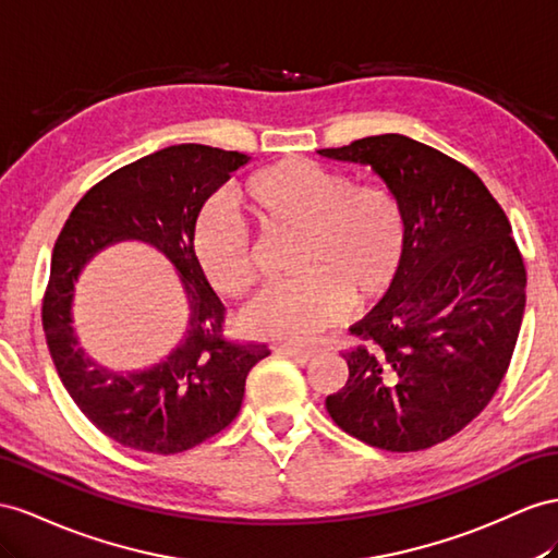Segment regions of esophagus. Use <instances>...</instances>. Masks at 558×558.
Listing matches in <instances>:
<instances>
[{"instance_id": "esophagus-1", "label": "esophagus", "mask_w": 558, "mask_h": 558, "mask_svg": "<svg viewBox=\"0 0 558 558\" xmlns=\"http://www.w3.org/2000/svg\"><path fill=\"white\" fill-rule=\"evenodd\" d=\"M280 351L284 355H290V359L296 363H308L313 355H316V351L313 349H296V347H280Z\"/></svg>"}]
</instances>
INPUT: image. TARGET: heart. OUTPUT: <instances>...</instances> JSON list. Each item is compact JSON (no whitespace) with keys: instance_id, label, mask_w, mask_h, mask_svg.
<instances>
[{"instance_id":"1","label":"heart","mask_w":558,"mask_h":558,"mask_svg":"<svg viewBox=\"0 0 558 558\" xmlns=\"http://www.w3.org/2000/svg\"><path fill=\"white\" fill-rule=\"evenodd\" d=\"M264 240L294 238L290 270L242 311L252 337L306 341L332 325L355 299L369 304L401 276L408 223L398 199L379 185H353L337 169L290 157L252 174L233 193ZM193 256L223 296L247 294L262 276V252L221 199L193 221Z\"/></svg>"}]
</instances>
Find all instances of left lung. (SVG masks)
Segmentation results:
<instances>
[{
    "label": "left lung",
    "instance_id": "1",
    "mask_svg": "<svg viewBox=\"0 0 558 558\" xmlns=\"http://www.w3.org/2000/svg\"><path fill=\"white\" fill-rule=\"evenodd\" d=\"M323 157L373 167L401 203L408 252L381 302L351 327L349 379L327 396L339 428L367 446L415 452L478 417L505 379L525 308V266L505 209L452 157L403 134Z\"/></svg>",
    "mask_w": 558,
    "mask_h": 558
}]
</instances>
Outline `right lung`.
<instances>
[{
  "instance_id": "obj_1",
  "label": "right lung",
  "mask_w": 558,
  "mask_h": 558,
  "mask_svg": "<svg viewBox=\"0 0 558 558\" xmlns=\"http://www.w3.org/2000/svg\"><path fill=\"white\" fill-rule=\"evenodd\" d=\"M247 160L199 143L141 157L84 193L56 240L41 302L49 353L84 417L124 448L177 454L217 436L238 417L250 369L270 353L259 341L223 337L226 306L191 247L205 199ZM122 239L148 241L175 264L192 311L182 344L155 368L126 376L83 355L69 313L83 264Z\"/></svg>"
}]
</instances>
